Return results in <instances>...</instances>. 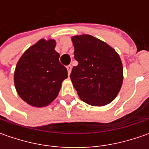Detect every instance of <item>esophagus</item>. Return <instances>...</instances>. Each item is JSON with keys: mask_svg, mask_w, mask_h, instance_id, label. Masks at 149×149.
<instances>
[{"mask_svg": "<svg viewBox=\"0 0 149 149\" xmlns=\"http://www.w3.org/2000/svg\"><path fill=\"white\" fill-rule=\"evenodd\" d=\"M71 69H72L71 65L67 66V70H68V74H69V75L70 74V72H71Z\"/></svg>", "mask_w": 149, "mask_h": 149, "instance_id": "34e87169", "label": "esophagus"}]
</instances>
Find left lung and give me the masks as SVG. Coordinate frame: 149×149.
<instances>
[{
  "label": "left lung",
  "mask_w": 149,
  "mask_h": 149,
  "mask_svg": "<svg viewBox=\"0 0 149 149\" xmlns=\"http://www.w3.org/2000/svg\"><path fill=\"white\" fill-rule=\"evenodd\" d=\"M78 65L70 74L81 100L89 105L104 106L116 98L123 84V65L110 45L89 35L71 38Z\"/></svg>",
  "instance_id": "8db88e82"
}]
</instances>
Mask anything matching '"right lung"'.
<instances>
[{"label": "right lung", "mask_w": 149, "mask_h": 149, "mask_svg": "<svg viewBox=\"0 0 149 149\" xmlns=\"http://www.w3.org/2000/svg\"><path fill=\"white\" fill-rule=\"evenodd\" d=\"M54 40L41 39L25 51L14 73L15 89L22 100L34 107H45L59 95L61 84L68 77L60 64Z\"/></svg>", "instance_id": "right-lung-1"}]
</instances>
